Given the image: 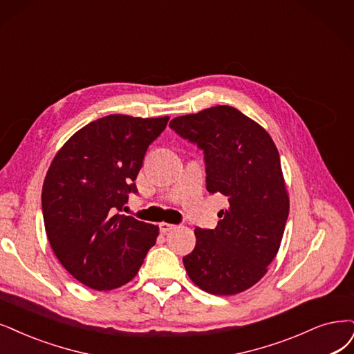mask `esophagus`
<instances>
[{
  "instance_id": "obj_1",
  "label": "esophagus",
  "mask_w": 354,
  "mask_h": 354,
  "mask_svg": "<svg viewBox=\"0 0 354 354\" xmlns=\"http://www.w3.org/2000/svg\"><path fill=\"white\" fill-rule=\"evenodd\" d=\"M159 227H160L162 233H167L169 230H174L176 226L172 223H166V221H162V223H159Z\"/></svg>"
}]
</instances>
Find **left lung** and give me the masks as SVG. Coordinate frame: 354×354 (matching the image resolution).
Wrapping results in <instances>:
<instances>
[{"mask_svg":"<svg viewBox=\"0 0 354 354\" xmlns=\"http://www.w3.org/2000/svg\"><path fill=\"white\" fill-rule=\"evenodd\" d=\"M170 128L205 154L207 191L227 197L216 229H195L194 251L184 257L201 290L230 296L266 276L289 216V192L279 150L267 131L227 104L176 116Z\"/></svg>","mask_w":354,"mask_h":354,"instance_id":"8db88e82","label":"left lung"}]
</instances>
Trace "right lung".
I'll use <instances>...</instances> for the list:
<instances>
[{
	"mask_svg": "<svg viewBox=\"0 0 354 354\" xmlns=\"http://www.w3.org/2000/svg\"><path fill=\"white\" fill-rule=\"evenodd\" d=\"M169 116L109 115L87 124L58 150L42 188L52 251L71 276L95 290L133 280L159 226L118 214Z\"/></svg>",
	"mask_w": 354,
	"mask_h": 354,
	"instance_id": "right-lung-1",
	"label": "right lung"
}]
</instances>
